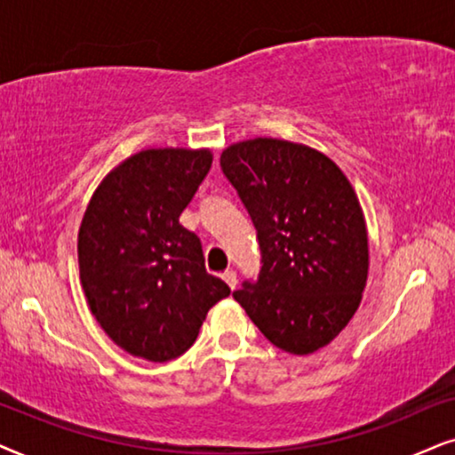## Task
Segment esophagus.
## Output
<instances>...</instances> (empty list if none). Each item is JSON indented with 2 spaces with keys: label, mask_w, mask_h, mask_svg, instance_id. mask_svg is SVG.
<instances>
[{
  "label": "esophagus",
  "mask_w": 455,
  "mask_h": 455,
  "mask_svg": "<svg viewBox=\"0 0 455 455\" xmlns=\"http://www.w3.org/2000/svg\"><path fill=\"white\" fill-rule=\"evenodd\" d=\"M222 278H224V283H227L231 289L237 287V272H235V270L222 272Z\"/></svg>",
  "instance_id": "34e87169"
}]
</instances>
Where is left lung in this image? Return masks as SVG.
<instances>
[{"label":"left lung","mask_w":455,"mask_h":455,"mask_svg":"<svg viewBox=\"0 0 455 455\" xmlns=\"http://www.w3.org/2000/svg\"><path fill=\"white\" fill-rule=\"evenodd\" d=\"M220 168L256 227L262 268L233 298L278 349L329 345L358 310L368 276L360 202L335 162L306 145L235 143Z\"/></svg>","instance_id":"obj_1"}]
</instances>
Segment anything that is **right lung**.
Masks as SVG:
<instances>
[{
    "instance_id": "1",
    "label": "right lung",
    "mask_w": 455,
    "mask_h": 455,
    "mask_svg": "<svg viewBox=\"0 0 455 455\" xmlns=\"http://www.w3.org/2000/svg\"><path fill=\"white\" fill-rule=\"evenodd\" d=\"M208 149H145L97 187L78 231V268L97 323L118 347L168 362L196 341L231 289L205 272L179 216L208 177Z\"/></svg>"
}]
</instances>
